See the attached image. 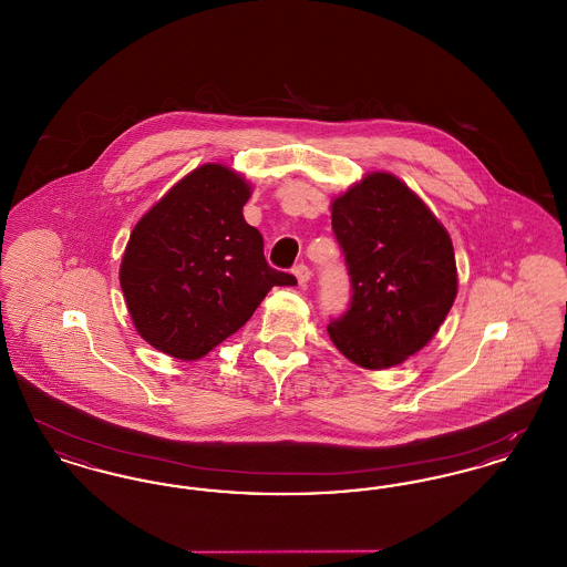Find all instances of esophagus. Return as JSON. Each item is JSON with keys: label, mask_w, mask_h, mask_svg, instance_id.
<instances>
[{"label": "esophagus", "mask_w": 567, "mask_h": 567, "mask_svg": "<svg viewBox=\"0 0 567 567\" xmlns=\"http://www.w3.org/2000/svg\"><path fill=\"white\" fill-rule=\"evenodd\" d=\"M293 274H296L297 282H299V287H306L308 282H310V276H312V271L308 266H303V264H299L293 268Z\"/></svg>", "instance_id": "1"}]
</instances>
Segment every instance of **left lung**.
<instances>
[{
	"mask_svg": "<svg viewBox=\"0 0 567 567\" xmlns=\"http://www.w3.org/2000/svg\"><path fill=\"white\" fill-rule=\"evenodd\" d=\"M331 225L351 274L352 301L327 333L354 365L395 368L430 344L453 308V240L425 202L389 172H370L333 197Z\"/></svg>",
	"mask_w": 567,
	"mask_h": 567,
	"instance_id": "left-lung-1",
	"label": "left lung"
}]
</instances>
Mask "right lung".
<instances>
[{
    "mask_svg": "<svg viewBox=\"0 0 567 567\" xmlns=\"http://www.w3.org/2000/svg\"><path fill=\"white\" fill-rule=\"evenodd\" d=\"M252 185L223 163L181 178L135 223L118 280L135 331L159 352L197 361L243 327L271 287L264 236L244 220Z\"/></svg>",
    "mask_w": 567,
    "mask_h": 567,
    "instance_id": "right-lung-1",
    "label": "right lung"
}]
</instances>
